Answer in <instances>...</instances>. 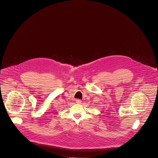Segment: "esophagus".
<instances>
[{
  "mask_svg": "<svg viewBox=\"0 0 158 158\" xmlns=\"http://www.w3.org/2000/svg\"><path fill=\"white\" fill-rule=\"evenodd\" d=\"M76 102L78 103V104H81L82 101H81V99H77V100H76Z\"/></svg>",
  "mask_w": 158,
  "mask_h": 158,
  "instance_id": "34e87169",
  "label": "esophagus"
}]
</instances>
